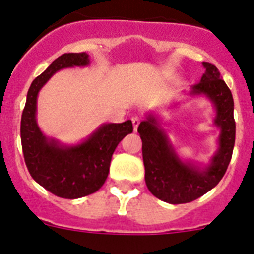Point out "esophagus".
Returning <instances> with one entry per match:
<instances>
[{"mask_svg":"<svg viewBox=\"0 0 254 254\" xmlns=\"http://www.w3.org/2000/svg\"><path fill=\"white\" fill-rule=\"evenodd\" d=\"M140 117H132V125H133V131H137V127L140 126Z\"/></svg>","mask_w":254,"mask_h":254,"instance_id":"obj_1","label":"esophagus"}]
</instances>
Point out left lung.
I'll list each match as a JSON object with an SVG mask.
<instances>
[{"instance_id": "obj_1", "label": "left lung", "mask_w": 254, "mask_h": 254, "mask_svg": "<svg viewBox=\"0 0 254 254\" xmlns=\"http://www.w3.org/2000/svg\"><path fill=\"white\" fill-rule=\"evenodd\" d=\"M205 73L188 95L206 96L215 108L214 125L219 127L217 150L205 167L182 160L173 147L160 120L149 113L138 126L142 140L145 182L149 190L164 202L187 203L207 193L221 181L230 163L235 142L234 100L228 85L220 78L219 69L202 62Z\"/></svg>"}]
</instances>
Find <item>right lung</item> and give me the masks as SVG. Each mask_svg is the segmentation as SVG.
<instances>
[{"instance_id":"right-lung-1","label":"right lung","mask_w":254,"mask_h":254,"mask_svg":"<svg viewBox=\"0 0 254 254\" xmlns=\"http://www.w3.org/2000/svg\"><path fill=\"white\" fill-rule=\"evenodd\" d=\"M90 64L89 55L64 53L34 78L22 111L20 134L24 159L37 183L62 198H80L99 190L109 173L112 155L125 136L133 131L131 121L103 123L76 145H62L47 137L37 122V99L40 89L60 69Z\"/></svg>"}]
</instances>
